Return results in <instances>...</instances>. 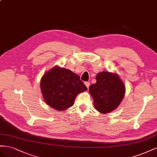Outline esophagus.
Masks as SVG:
<instances>
[{"label":"esophagus","mask_w":157,"mask_h":157,"mask_svg":"<svg viewBox=\"0 0 157 157\" xmlns=\"http://www.w3.org/2000/svg\"><path fill=\"white\" fill-rule=\"evenodd\" d=\"M85 85H86L87 88H89V86H90V83H89V82H85Z\"/></svg>","instance_id":"34e87169"}]
</instances>
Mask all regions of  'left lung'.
Segmentation results:
<instances>
[{
    "mask_svg": "<svg viewBox=\"0 0 157 157\" xmlns=\"http://www.w3.org/2000/svg\"><path fill=\"white\" fill-rule=\"evenodd\" d=\"M97 82L89 87L95 109L107 114L115 110L124 97L125 86L116 74L102 71L96 76Z\"/></svg>",
    "mask_w": 157,
    "mask_h": 157,
    "instance_id": "obj_1",
    "label": "left lung"
}]
</instances>
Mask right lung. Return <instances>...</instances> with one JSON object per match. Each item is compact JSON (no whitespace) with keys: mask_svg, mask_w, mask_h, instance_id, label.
Masks as SVG:
<instances>
[{"mask_svg":"<svg viewBox=\"0 0 157 157\" xmlns=\"http://www.w3.org/2000/svg\"><path fill=\"white\" fill-rule=\"evenodd\" d=\"M40 87L44 102L60 111L73 106L76 96L87 90L78 75L57 66L43 75Z\"/></svg>","mask_w":157,"mask_h":157,"instance_id":"obj_1","label":"right lung"}]
</instances>
